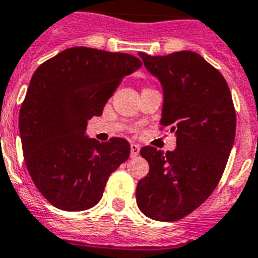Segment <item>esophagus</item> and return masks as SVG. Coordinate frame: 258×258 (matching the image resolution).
Wrapping results in <instances>:
<instances>
[{
	"mask_svg": "<svg viewBox=\"0 0 258 258\" xmlns=\"http://www.w3.org/2000/svg\"><path fill=\"white\" fill-rule=\"evenodd\" d=\"M130 149H131V157H138L139 155V151H141V146L137 145V143H131L130 146Z\"/></svg>",
	"mask_w": 258,
	"mask_h": 258,
	"instance_id": "esophagus-1",
	"label": "esophagus"
}]
</instances>
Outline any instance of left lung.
<instances>
[{
  "instance_id": "8db88e82",
  "label": "left lung",
  "mask_w": 258,
  "mask_h": 258,
  "mask_svg": "<svg viewBox=\"0 0 258 258\" xmlns=\"http://www.w3.org/2000/svg\"><path fill=\"white\" fill-rule=\"evenodd\" d=\"M163 91L161 125L176 138L174 151L141 150L149 174L138 182L137 204L151 220L183 218L208 200L220 182L236 137V111L224 76L201 54L139 53Z\"/></svg>"
}]
</instances>
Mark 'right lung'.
I'll list each match as a JSON object with an SVG mask.
<instances>
[{
    "mask_svg": "<svg viewBox=\"0 0 258 258\" xmlns=\"http://www.w3.org/2000/svg\"><path fill=\"white\" fill-rule=\"evenodd\" d=\"M141 67L133 54L75 46L42 62L33 74L18 127L26 169L54 208H93L108 176L128 159L125 139L100 143L86 131L121 80Z\"/></svg>",
    "mask_w": 258,
    "mask_h": 258,
    "instance_id": "right-lung-1",
    "label": "right lung"
}]
</instances>
